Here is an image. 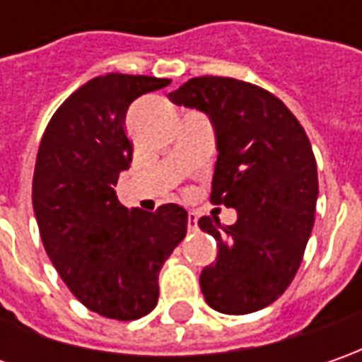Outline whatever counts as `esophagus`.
Listing matches in <instances>:
<instances>
[{
  "label": "esophagus",
  "instance_id": "obj_1",
  "mask_svg": "<svg viewBox=\"0 0 362 362\" xmlns=\"http://www.w3.org/2000/svg\"><path fill=\"white\" fill-rule=\"evenodd\" d=\"M187 228H189V231L197 230V214L189 211V214H187Z\"/></svg>",
  "mask_w": 362,
  "mask_h": 362
}]
</instances>
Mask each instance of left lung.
I'll list each match as a JSON object with an SVG mask.
<instances>
[{"label":"left lung","mask_w":362,"mask_h":362,"mask_svg":"<svg viewBox=\"0 0 362 362\" xmlns=\"http://www.w3.org/2000/svg\"><path fill=\"white\" fill-rule=\"evenodd\" d=\"M169 100L209 117L217 145L211 202L238 211L233 226L199 219L217 242L216 262L199 276L203 298L223 314L262 310L294 280L313 231L318 173L310 141L280 98L235 78H191Z\"/></svg>","instance_id":"left-lung-1"}]
</instances>
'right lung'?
Segmentation results:
<instances>
[{
  "label": "right lung",
  "instance_id": "add662e5",
  "mask_svg": "<svg viewBox=\"0 0 362 362\" xmlns=\"http://www.w3.org/2000/svg\"><path fill=\"white\" fill-rule=\"evenodd\" d=\"M167 84L92 78L56 110L37 148L32 203L46 254L70 292L106 318L136 320L157 306L160 268L187 233V211L177 203L127 209L115 191L132 160L127 110Z\"/></svg>",
  "mask_w": 362,
  "mask_h": 362
}]
</instances>
